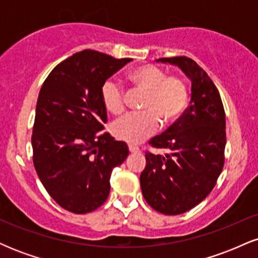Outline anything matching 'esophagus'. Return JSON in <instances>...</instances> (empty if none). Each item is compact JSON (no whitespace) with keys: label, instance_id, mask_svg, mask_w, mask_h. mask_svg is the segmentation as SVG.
I'll use <instances>...</instances> for the list:
<instances>
[{"label":"esophagus","instance_id":"esophagus-1","mask_svg":"<svg viewBox=\"0 0 258 258\" xmlns=\"http://www.w3.org/2000/svg\"><path fill=\"white\" fill-rule=\"evenodd\" d=\"M128 149L131 153H137L139 152V147L136 146V144H128Z\"/></svg>","mask_w":258,"mask_h":258}]
</instances>
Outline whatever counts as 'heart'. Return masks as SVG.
<instances>
[{
    "label": "heart",
    "instance_id": "obj_1",
    "mask_svg": "<svg viewBox=\"0 0 258 258\" xmlns=\"http://www.w3.org/2000/svg\"><path fill=\"white\" fill-rule=\"evenodd\" d=\"M127 81L135 90L146 92L142 109L144 111L127 114L112 125L116 138L128 143H138L154 133L160 120L166 125L177 121L188 105V86L179 76H166L162 70L150 64L136 67L127 75ZM102 103L111 115L125 110L126 96L119 84L112 80L102 87Z\"/></svg>",
    "mask_w": 258,
    "mask_h": 258
}]
</instances>
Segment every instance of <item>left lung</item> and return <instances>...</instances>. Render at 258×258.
<instances>
[{
    "label": "left lung",
    "mask_w": 258,
    "mask_h": 258,
    "mask_svg": "<svg viewBox=\"0 0 258 258\" xmlns=\"http://www.w3.org/2000/svg\"><path fill=\"white\" fill-rule=\"evenodd\" d=\"M156 61L177 65L191 82L190 105L172 126L149 144L168 150L165 155L146 153L141 173L142 193L154 210L180 215L211 193L224 164L226 114L220 92L206 72L186 57Z\"/></svg>",
    "instance_id": "obj_1"
}]
</instances>
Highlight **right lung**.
I'll list each match as a JSON object with an SVG mask.
<instances>
[{"mask_svg":"<svg viewBox=\"0 0 258 258\" xmlns=\"http://www.w3.org/2000/svg\"><path fill=\"white\" fill-rule=\"evenodd\" d=\"M131 60L85 49L58 64L38 93L34 166L52 199L74 214L92 212L105 203L112 168L128 156L125 142L102 132L106 110L100 92Z\"/></svg>","mask_w":258,"mask_h":258,"instance_id":"add662e5","label":"right lung"}]
</instances>
